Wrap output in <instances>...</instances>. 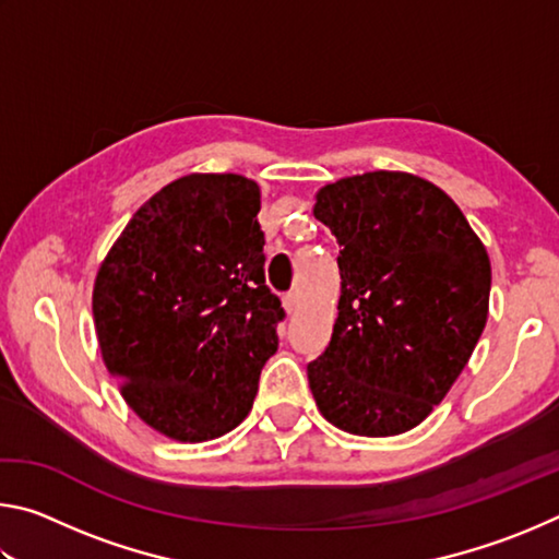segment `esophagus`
<instances>
[{
  "label": "esophagus",
  "mask_w": 559,
  "mask_h": 559,
  "mask_svg": "<svg viewBox=\"0 0 559 559\" xmlns=\"http://www.w3.org/2000/svg\"><path fill=\"white\" fill-rule=\"evenodd\" d=\"M283 308H286V313H293V310L298 308V296H296V293H286V296H283Z\"/></svg>",
  "instance_id": "obj_1"
}]
</instances>
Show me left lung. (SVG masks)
<instances>
[{"instance_id": "left-lung-1", "label": "left lung", "mask_w": 559, "mask_h": 559, "mask_svg": "<svg viewBox=\"0 0 559 559\" xmlns=\"http://www.w3.org/2000/svg\"><path fill=\"white\" fill-rule=\"evenodd\" d=\"M313 214L340 246V300L310 392L337 429L396 437L447 396L484 333L486 246L447 192L406 173L337 179Z\"/></svg>"}]
</instances>
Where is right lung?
Wrapping results in <instances>:
<instances>
[{
  "label": "right lung",
  "instance_id": "obj_1",
  "mask_svg": "<svg viewBox=\"0 0 559 559\" xmlns=\"http://www.w3.org/2000/svg\"><path fill=\"white\" fill-rule=\"evenodd\" d=\"M261 189L187 175L132 214L100 263L93 320L108 372L147 427L200 443L246 419L278 349V296L263 273Z\"/></svg>",
  "mask_w": 559,
  "mask_h": 559
}]
</instances>
